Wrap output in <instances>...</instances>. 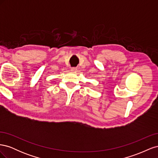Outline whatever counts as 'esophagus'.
I'll return each instance as SVG.
<instances>
[{
  "label": "esophagus",
  "mask_w": 158,
  "mask_h": 158,
  "mask_svg": "<svg viewBox=\"0 0 158 158\" xmlns=\"http://www.w3.org/2000/svg\"><path fill=\"white\" fill-rule=\"evenodd\" d=\"M76 68H75V67H73V68H71V70L72 71H75V70H76Z\"/></svg>",
  "instance_id": "esophagus-1"
}]
</instances>
